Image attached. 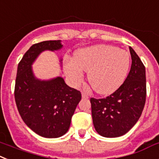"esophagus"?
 Returning a JSON list of instances; mask_svg holds the SVG:
<instances>
[{
    "instance_id": "obj_1",
    "label": "esophagus",
    "mask_w": 159,
    "mask_h": 159,
    "mask_svg": "<svg viewBox=\"0 0 159 159\" xmlns=\"http://www.w3.org/2000/svg\"><path fill=\"white\" fill-rule=\"evenodd\" d=\"M81 97L83 98H89V95L86 94L85 93H81Z\"/></svg>"
}]
</instances>
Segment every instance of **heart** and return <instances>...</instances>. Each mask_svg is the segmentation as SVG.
I'll return each mask as SVG.
<instances>
[{"label": "heart", "instance_id": "obj_1", "mask_svg": "<svg viewBox=\"0 0 159 159\" xmlns=\"http://www.w3.org/2000/svg\"><path fill=\"white\" fill-rule=\"evenodd\" d=\"M130 68V57L125 50L110 45H97L81 49L75 59L65 61L64 71L72 85L83 81L85 71L97 93L110 94L121 86Z\"/></svg>", "mask_w": 159, "mask_h": 159}]
</instances>
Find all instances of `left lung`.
Segmentation results:
<instances>
[{"mask_svg":"<svg viewBox=\"0 0 159 159\" xmlns=\"http://www.w3.org/2000/svg\"><path fill=\"white\" fill-rule=\"evenodd\" d=\"M132 64L127 78L117 90L105 98H90L95 129L106 138L126 134L136 124L146 102V70L141 59L129 47Z\"/></svg>","mask_w":159,"mask_h":159,"instance_id":"obj_1","label":"left lung"}]
</instances>
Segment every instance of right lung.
<instances>
[{
    "mask_svg": "<svg viewBox=\"0 0 159 159\" xmlns=\"http://www.w3.org/2000/svg\"><path fill=\"white\" fill-rule=\"evenodd\" d=\"M62 46L61 40L34 44L19 62L16 73L14 96L19 114L32 130L48 139L61 137L68 131L81 94L61 77L38 79L32 65L44 51H57Z\"/></svg>",
    "mask_w": 159,
    "mask_h": 159,
    "instance_id": "right-lung-1",
    "label": "right lung"
}]
</instances>
